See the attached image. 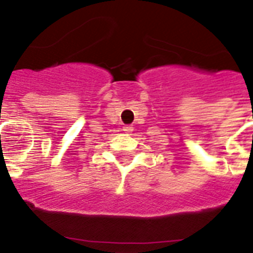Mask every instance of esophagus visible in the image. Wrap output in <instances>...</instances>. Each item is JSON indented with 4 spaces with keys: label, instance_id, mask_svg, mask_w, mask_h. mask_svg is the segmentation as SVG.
Returning a JSON list of instances; mask_svg holds the SVG:
<instances>
[{
    "label": "esophagus",
    "instance_id": "34e87169",
    "mask_svg": "<svg viewBox=\"0 0 253 253\" xmlns=\"http://www.w3.org/2000/svg\"><path fill=\"white\" fill-rule=\"evenodd\" d=\"M123 131H125V132H127V134H131V132L134 131V127L130 126V125H127V126L123 127Z\"/></svg>",
    "mask_w": 253,
    "mask_h": 253
}]
</instances>
